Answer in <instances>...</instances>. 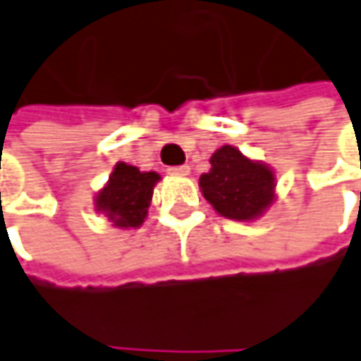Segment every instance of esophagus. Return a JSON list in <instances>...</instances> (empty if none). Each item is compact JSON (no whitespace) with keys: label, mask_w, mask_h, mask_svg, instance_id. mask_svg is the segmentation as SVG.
<instances>
[{"label":"esophagus","mask_w":361,"mask_h":361,"mask_svg":"<svg viewBox=\"0 0 361 361\" xmlns=\"http://www.w3.org/2000/svg\"><path fill=\"white\" fill-rule=\"evenodd\" d=\"M169 173H171V176H188V173H190V167H188V165H180V167H169Z\"/></svg>","instance_id":"1"}]
</instances>
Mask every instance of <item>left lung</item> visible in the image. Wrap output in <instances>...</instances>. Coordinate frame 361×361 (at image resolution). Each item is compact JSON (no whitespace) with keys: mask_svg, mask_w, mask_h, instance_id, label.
Listing matches in <instances>:
<instances>
[{"mask_svg":"<svg viewBox=\"0 0 361 361\" xmlns=\"http://www.w3.org/2000/svg\"><path fill=\"white\" fill-rule=\"evenodd\" d=\"M202 196L219 214L252 221L275 200V173L235 147H221L211 157V171L200 176Z\"/></svg>","mask_w":361,"mask_h":361,"instance_id":"obj_1","label":"left lung"}]
</instances>
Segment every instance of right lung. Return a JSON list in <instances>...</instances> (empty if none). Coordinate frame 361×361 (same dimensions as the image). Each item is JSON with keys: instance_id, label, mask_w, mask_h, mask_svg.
Wrapping results in <instances>:
<instances>
[{"instance_id": "1", "label": "right lung", "mask_w": 361, "mask_h": 361, "mask_svg": "<svg viewBox=\"0 0 361 361\" xmlns=\"http://www.w3.org/2000/svg\"><path fill=\"white\" fill-rule=\"evenodd\" d=\"M161 180L154 171H140L138 167L117 163L107 185L97 194V211L107 214L115 227H140L145 223L152 200V188Z\"/></svg>"}]
</instances>
